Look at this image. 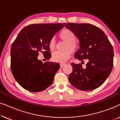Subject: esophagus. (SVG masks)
Listing matches in <instances>:
<instances>
[{"label":"esophagus","instance_id":"1","mask_svg":"<svg viewBox=\"0 0 120 120\" xmlns=\"http://www.w3.org/2000/svg\"><path fill=\"white\" fill-rule=\"evenodd\" d=\"M65 65V63H60V67L62 68V67H63L64 65Z\"/></svg>","mask_w":120,"mask_h":120}]
</instances>
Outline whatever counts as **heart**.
I'll use <instances>...</instances> for the list:
<instances>
[{"label": "heart", "instance_id": "1", "mask_svg": "<svg viewBox=\"0 0 120 120\" xmlns=\"http://www.w3.org/2000/svg\"><path fill=\"white\" fill-rule=\"evenodd\" d=\"M59 38L65 42L63 47V51H58L52 53V59L57 63H64L70 58V54L76 52L79 47V44L75 41L74 34L69 29H65L59 34ZM56 41L52 38L49 43V47L51 51L55 50Z\"/></svg>", "mask_w": 120, "mask_h": 120}]
</instances>
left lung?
<instances>
[{"instance_id": "1", "label": "left lung", "mask_w": 120, "mask_h": 120, "mask_svg": "<svg viewBox=\"0 0 120 120\" xmlns=\"http://www.w3.org/2000/svg\"><path fill=\"white\" fill-rule=\"evenodd\" d=\"M65 27L76 36L80 49L75 58L88 62L83 68L81 64L71 63L73 71L69 81L81 91H90L101 86L110 74L113 67L114 50L103 31L89 23H64Z\"/></svg>"}]
</instances>
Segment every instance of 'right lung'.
Returning <instances> with one entry per match:
<instances>
[{
	"mask_svg": "<svg viewBox=\"0 0 120 120\" xmlns=\"http://www.w3.org/2000/svg\"><path fill=\"white\" fill-rule=\"evenodd\" d=\"M64 27L63 23L33 24L18 34L11 47V69L16 81L29 91L38 92L52 84L60 65L38 59L42 52L46 59L51 56L49 43Z\"/></svg>",
	"mask_w": 120,
	"mask_h": 120,
	"instance_id": "obj_1",
	"label": "right lung"
}]
</instances>
